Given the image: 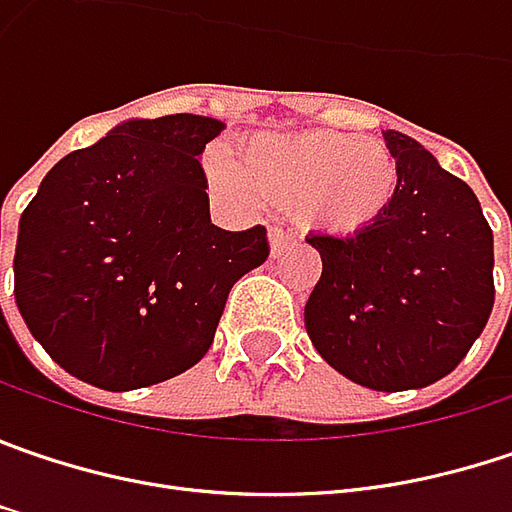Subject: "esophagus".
Returning <instances> with one entry per match:
<instances>
[{
  "label": "esophagus",
  "instance_id": "obj_1",
  "mask_svg": "<svg viewBox=\"0 0 512 512\" xmlns=\"http://www.w3.org/2000/svg\"><path fill=\"white\" fill-rule=\"evenodd\" d=\"M298 240H295V234L289 231V228H269V249H272V255H284V252H289L292 246H295Z\"/></svg>",
  "mask_w": 512,
  "mask_h": 512
}]
</instances>
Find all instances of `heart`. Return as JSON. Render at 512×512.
I'll return each mask as SVG.
<instances>
[{
    "label": "heart",
    "instance_id": "1",
    "mask_svg": "<svg viewBox=\"0 0 512 512\" xmlns=\"http://www.w3.org/2000/svg\"><path fill=\"white\" fill-rule=\"evenodd\" d=\"M211 185L240 202H289L301 226L336 237L368 231L391 208L400 170L385 141L336 130L246 138L237 162L217 153Z\"/></svg>",
    "mask_w": 512,
    "mask_h": 512
}]
</instances>
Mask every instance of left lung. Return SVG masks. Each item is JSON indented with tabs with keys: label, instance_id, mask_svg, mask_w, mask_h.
Listing matches in <instances>:
<instances>
[{
	"label": "left lung",
	"instance_id": "obj_1",
	"mask_svg": "<svg viewBox=\"0 0 512 512\" xmlns=\"http://www.w3.org/2000/svg\"><path fill=\"white\" fill-rule=\"evenodd\" d=\"M400 188L353 237L310 234L321 278L304 324L321 359L374 388H426L452 374L493 313V228L464 179L388 130Z\"/></svg>",
	"mask_w": 512,
	"mask_h": 512
}]
</instances>
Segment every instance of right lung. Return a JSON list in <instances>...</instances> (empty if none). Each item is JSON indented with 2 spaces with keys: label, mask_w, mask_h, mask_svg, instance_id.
Wrapping results in <instances>:
<instances>
[{
  "label": "right lung",
  "mask_w": 512,
  "mask_h": 512,
  "mask_svg": "<svg viewBox=\"0 0 512 512\" xmlns=\"http://www.w3.org/2000/svg\"><path fill=\"white\" fill-rule=\"evenodd\" d=\"M223 121L118 124L51 167L19 217L16 307L77 379L133 391L194 368L228 289L269 257L266 228L211 223L199 156Z\"/></svg>",
  "instance_id": "add662e5"
}]
</instances>
